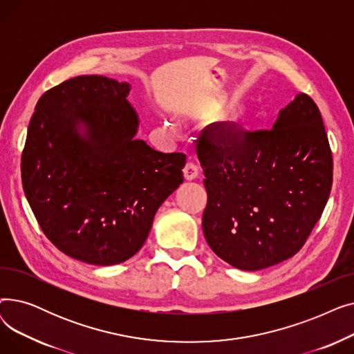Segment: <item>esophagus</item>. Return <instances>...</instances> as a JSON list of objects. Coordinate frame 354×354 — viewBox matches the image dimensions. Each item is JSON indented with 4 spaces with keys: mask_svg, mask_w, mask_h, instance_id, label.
Listing matches in <instances>:
<instances>
[{
    "mask_svg": "<svg viewBox=\"0 0 354 354\" xmlns=\"http://www.w3.org/2000/svg\"><path fill=\"white\" fill-rule=\"evenodd\" d=\"M198 175H199V169H198V166L195 163L188 162L187 165H185V167H183V176H185V179H187V180H194V179L198 178Z\"/></svg>",
    "mask_w": 354,
    "mask_h": 354,
    "instance_id": "esophagus-1",
    "label": "esophagus"
}]
</instances>
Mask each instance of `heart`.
Wrapping results in <instances>:
<instances>
[{
    "instance_id": "1",
    "label": "heart",
    "mask_w": 354,
    "mask_h": 354,
    "mask_svg": "<svg viewBox=\"0 0 354 354\" xmlns=\"http://www.w3.org/2000/svg\"><path fill=\"white\" fill-rule=\"evenodd\" d=\"M163 127L167 130V132H176L178 124L175 122H165Z\"/></svg>"
}]
</instances>
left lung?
Masks as SVG:
<instances>
[{
  "mask_svg": "<svg viewBox=\"0 0 354 354\" xmlns=\"http://www.w3.org/2000/svg\"><path fill=\"white\" fill-rule=\"evenodd\" d=\"M196 153L208 192L202 230L221 259L257 271L300 251L333 182L327 133L310 96L299 93L271 130L244 133L231 122L208 124Z\"/></svg>",
  "mask_w": 354,
  "mask_h": 354,
  "instance_id": "left-lung-1",
  "label": "left lung"
}]
</instances>
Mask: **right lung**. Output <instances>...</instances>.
Listing matches in <instances>:
<instances>
[{
	"label": "right lung",
	"instance_id": "obj_1",
	"mask_svg": "<svg viewBox=\"0 0 354 354\" xmlns=\"http://www.w3.org/2000/svg\"><path fill=\"white\" fill-rule=\"evenodd\" d=\"M130 84L79 76L37 102L21 158L26 198L51 243L91 266L132 258L183 180V153L136 139Z\"/></svg>",
	"mask_w": 354,
	"mask_h": 354
}]
</instances>
